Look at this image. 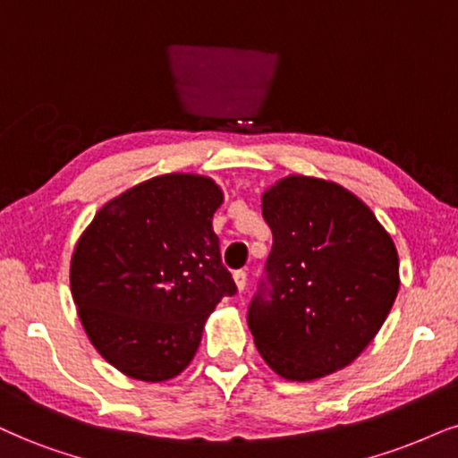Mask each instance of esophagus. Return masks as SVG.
<instances>
[{
  "mask_svg": "<svg viewBox=\"0 0 458 458\" xmlns=\"http://www.w3.org/2000/svg\"><path fill=\"white\" fill-rule=\"evenodd\" d=\"M233 280H235V284H238V289H240V291H244V289H246V284H248V276H246L244 269H238V272L233 274Z\"/></svg>",
  "mask_w": 458,
  "mask_h": 458,
  "instance_id": "obj_1",
  "label": "esophagus"
}]
</instances>
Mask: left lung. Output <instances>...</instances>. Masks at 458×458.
<instances>
[{"mask_svg":"<svg viewBox=\"0 0 458 458\" xmlns=\"http://www.w3.org/2000/svg\"><path fill=\"white\" fill-rule=\"evenodd\" d=\"M274 235L248 306L257 350L286 380L352 363L399 291V259L374 212L340 184L289 176L263 195Z\"/></svg>","mask_w":458,"mask_h":458,"instance_id":"obj_1","label":"left lung"}]
</instances>
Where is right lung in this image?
<instances>
[{
  "label": "right lung",
  "instance_id": "right-lung-1",
  "mask_svg": "<svg viewBox=\"0 0 458 458\" xmlns=\"http://www.w3.org/2000/svg\"><path fill=\"white\" fill-rule=\"evenodd\" d=\"M210 178L169 174L133 186L95 214L72 257V297L89 340L123 374L178 376L208 314L238 293L220 261Z\"/></svg>",
  "mask_w": 458,
  "mask_h": 458
}]
</instances>
